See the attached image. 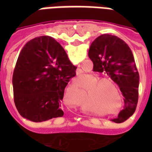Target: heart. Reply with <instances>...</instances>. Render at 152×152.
<instances>
[{
    "label": "heart",
    "mask_w": 152,
    "mask_h": 152,
    "mask_svg": "<svg viewBox=\"0 0 152 152\" xmlns=\"http://www.w3.org/2000/svg\"><path fill=\"white\" fill-rule=\"evenodd\" d=\"M98 78L99 76H92V79L94 80L88 88L90 100L95 105L113 108L117 103V97L113 86L118 89L117 85L111 78L105 77L98 79Z\"/></svg>",
    "instance_id": "heart-1"
}]
</instances>
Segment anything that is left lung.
Here are the masks:
<instances>
[{"mask_svg": "<svg viewBox=\"0 0 152 152\" xmlns=\"http://www.w3.org/2000/svg\"><path fill=\"white\" fill-rule=\"evenodd\" d=\"M88 54L94 63V71L106 72L120 87L124 107L112 121L124 122L134 113L138 99L139 74L130 48L121 38L103 34L93 41Z\"/></svg>", "mask_w": 152, "mask_h": 152, "instance_id": "obj_1", "label": "left lung"}]
</instances>
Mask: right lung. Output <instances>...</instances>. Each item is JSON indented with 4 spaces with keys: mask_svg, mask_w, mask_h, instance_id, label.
Listing matches in <instances>:
<instances>
[{
    "mask_svg": "<svg viewBox=\"0 0 152 152\" xmlns=\"http://www.w3.org/2000/svg\"><path fill=\"white\" fill-rule=\"evenodd\" d=\"M76 66L62 45L42 36L29 40L18 55L13 74L14 100L23 118L42 122L61 117V101Z\"/></svg>",
    "mask_w": 152,
    "mask_h": 152,
    "instance_id": "obj_1",
    "label": "right lung"
}]
</instances>
